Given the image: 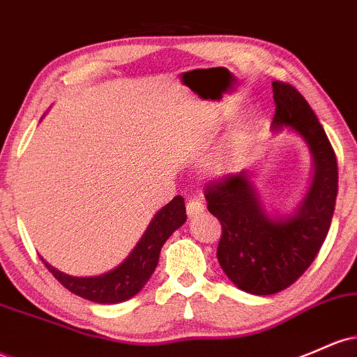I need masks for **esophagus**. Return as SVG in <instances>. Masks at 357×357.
I'll use <instances>...</instances> for the list:
<instances>
[{
    "label": "esophagus",
    "instance_id": "obj_1",
    "mask_svg": "<svg viewBox=\"0 0 357 357\" xmlns=\"http://www.w3.org/2000/svg\"><path fill=\"white\" fill-rule=\"evenodd\" d=\"M203 210H205V205H203V202H199V199L193 198L186 202V213L190 215V217H197V215L202 213Z\"/></svg>",
    "mask_w": 357,
    "mask_h": 357
}]
</instances>
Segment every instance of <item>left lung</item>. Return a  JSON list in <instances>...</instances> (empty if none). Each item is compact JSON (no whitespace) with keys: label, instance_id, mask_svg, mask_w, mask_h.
Here are the masks:
<instances>
[{"label":"left lung","instance_id":"obj_1","mask_svg":"<svg viewBox=\"0 0 357 357\" xmlns=\"http://www.w3.org/2000/svg\"><path fill=\"white\" fill-rule=\"evenodd\" d=\"M273 93V127L298 132L315 162L300 210L289 218L269 217L245 171L230 172L205 188L208 211L222 225L218 262L236 287L252 295L283 291L307 271L327 237L337 198V159L310 105L283 81H274Z\"/></svg>","mask_w":357,"mask_h":357}]
</instances>
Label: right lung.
<instances>
[{"label":"right lung","instance_id":"1","mask_svg":"<svg viewBox=\"0 0 357 357\" xmlns=\"http://www.w3.org/2000/svg\"><path fill=\"white\" fill-rule=\"evenodd\" d=\"M185 199L183 197H174L155 215L130 256L121 262L119 268L101 274V276H69V274L57 271L45 261L44 264L59 283L74 295L95 301V303H120V301L132 298L144 288V284L147 283V280L152 276L155 266H158L164 242L169 238L178 227L185 223Z\"/></svg>","mask_w":357,"mask_h":357}]
</instances>
